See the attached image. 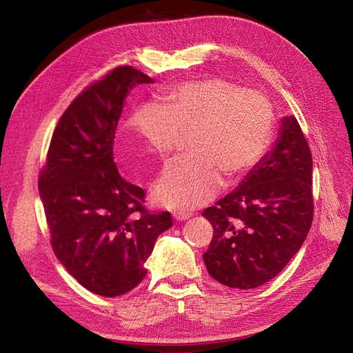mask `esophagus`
I'll return each instance as SVG.
<instances>
[{"instance_id": "1", "label": "esophagus", "mask_w": 353, "mask_h": 353, "mask_svg": "<svg viewBox=\"0 0 353 353\" xmlns=\"http://www.w3.org/2000/svg\"><path fill=\"white\" fill-rule=\"evenodd\" d=\"M191 216V213L190 212H174V218L176 219V221H185V219H188Z\"/></svg>"}]
</instances>
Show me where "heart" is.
<instances>
[{
    "label": "heart",
    "mask_w": 353,
    "mask_h": 353,
    "mask_svg": "<svg viewBox=\"0 0 353 353\" xmlns=\"http://www.w3.org/2000/svg\"><path fill=\"white\" fill-rule=\"evenodd\" d=\"M274 108L266 95L223 78L181 83L162 104H137L128 130L160 157H169L191 134V154L170 163L153 188L157 205L188 210L218 194L223 175L236 179L263 157L274 132Z\"/></svg>",
    "instance_id": "obj_1"
}]
</instances>
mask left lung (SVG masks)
I'll list each match as a JSON object with an SVG mask.
<instances>
[{"mask_svg": "<svg viewBox=\"0 0 353 353\" xmlns=\"http://www.w3.org/2000/svg\"><path fill=\"white\" fill-rule=\"evenodd\" d=\"M213 237L203 261L232 288L272 280L302 248L314 218L312 156L294 116L241 184L203 212Z\"/></svg>", "mask_w": 353, "mask_h": 353, "instance_id": "1", "label": "left lung"}]
</instances>
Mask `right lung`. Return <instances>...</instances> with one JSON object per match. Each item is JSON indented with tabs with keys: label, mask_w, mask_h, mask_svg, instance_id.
I'll use <instances>...</instances> for the list:
<instances>
[{
	"label": "right lung",
	"mask_w": 353,
	"mask_h": 353,
	"mask_svg": "<svg viewBox=\"0 0 353 353\" xmlns=\"http://www.w3.org/2000/svg\"><path fill=\"white\" fill-rule=\"evenodd\" d=\"M138 83L153 79L121 66L81 92L60 117L38 183L57 259L105 297L143 281L157 237L172 227L169 212L144 208V190L126 183L113 160L125 99Z\"/></svg>",
	"instance_id": "1"
}]
</instances>
